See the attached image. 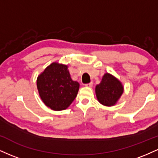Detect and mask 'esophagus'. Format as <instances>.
<instances>
[{
  "instance_id": "obj_1",
  "label": "esophagus",
  "mask_w": 158,
  "mask_h": 158,
  "mask_svg": "<svg viewBox=\"0 0 158 158\" xmlns=\"http://www.w3.org/2000/svg\"><path fill=\"white\" fill-rule=\"evenodd\" d=\"M85 87H89V88H90V87L93 86V82H90V83H88V84H85Z\"/></svg>"
}]
</instances>
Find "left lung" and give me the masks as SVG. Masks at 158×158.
<instances>
[{
    "mask_svg": "<svg viewBox=\"0 0 158 158\" xmlns=\"http://www.w3.org/2000/svg\"><path fill=\"white\" fill-rule=\"evenodd\" d=\"M124 92V87L120 81L112 74L106 73L102 81L95 88L97 100L105 106H114L117 104Z\"/></svg>",
    "mask_w": 158,
    "mask_h": 158,
    "instance_id": "8db88e82",
    "label": "left lung"
}]
</instances>
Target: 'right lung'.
I'll use <instances>...</instances> for the list:
<instances>
[{
  "label": "right lung",
  "mask_w": 158,
  "mask_h": 158,
  "mask_svg": "<svg viewBox=\"0 0 158 158\" xmlns=\"http://www.w3.org/2000/svg\"><path fill=\"white\" fill-rule=\"evenodd\" d=\"M37 89L46 106L59 111L65 110L77 97L79 83L70 77L68 66L52 62L38 76Z\"/></svg>",
  "instance_id": "right-lung-1"
}]
</instances>
